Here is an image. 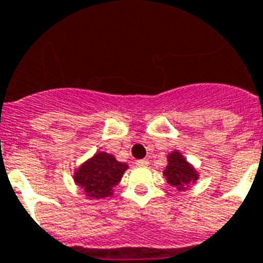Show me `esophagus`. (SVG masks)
I'll use <instances>...</instances> for the list:
<instances>
[{"label":"esophagus","instance_id":"obj_1","mask_svg":"<svg viewBox=\"0 0 263 263\" xmlns=\"http://www.w3.org/2000/svg\"><path fill=\"white\" fill-rule=\"evenodd\" d=\"M148 163H150L148 159H139V161H136V165L138 166H148Z\"/></svg>","mask_w":263,"mask_h":263}]
</instances>
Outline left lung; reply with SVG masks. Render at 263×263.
<instances>
[{
  "mask_svg": "<svg viewBox=\"0 0 263 263\" xmlns=\"http://www.w3.org/2000/svg\"><path fill=\"white\" fill-rule=\"evenodd\" d=\"M167 162V166L163 170V176L166 177V181L170 186L176 187L178 191H185V187L198 180L197 172L191 163H187L182 154L178 151L168 154Z\"/></svg>",
  "mask_w": 263,
  "mask_h": 263,
  "instance_id": "1",
  "label": "left lung"
}]
</instances>
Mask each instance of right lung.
Instances as JSON below:
<instances>
[{
	"label": "right lung",
	"mask_w": 263,
	"mask_h": 263,
	"mask_svg": "<svg viewBox=\"0 0 263 263\" xmlns=\"http://www.w3.org/2000/svg\"><path fill=\"white\" fill-rule=\"evenodd\" d=\"M127 168V163L116 161L110 154L97 153L77 168L74 181L87 197L100 200L112 196L113 187L119 185Z\"/></svg>",
	"instance_id": "add662e5"
}]
</instances>
